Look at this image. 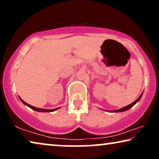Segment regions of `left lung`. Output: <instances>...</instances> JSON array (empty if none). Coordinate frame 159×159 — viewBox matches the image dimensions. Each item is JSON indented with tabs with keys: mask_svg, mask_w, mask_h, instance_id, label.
Here are the masks:
<instances>
[{
	"mask_svg": "<svg viewBox=\"0 0 159 159\" xmlns=\"http://www.w3.org/2000/svg\"><path fill=\"white\" fill-rule=\"evenodd\" d=\"M143 92L141 93V95H140V96H139V98L137 100H135V101H134L133 103H132L131 104H129V105H128V106H125V107H123V108H119V109H117V110H114V111H108V112H112V113H116V112H123V111H127V110H129V108H131L132 106H134V105H135V104L138 103V102L140 101V98H141V97H142V95H143Z\"/></svg>",
	"mask_w": 159,
	"mask_h": 159,
	"instance_id": "obj_1",
	"label": "left lung"
}]
</instances>
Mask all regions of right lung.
<instances>
[{
  "label": "right lung",
  "mask_w": 159,
  "mask_h": 159,
  "mask_svg": "<svg viewBox=\"0 0 159 159\" xmlns=\"http://www.w3.org/2000/svg\"><path fill=\"white\" fill-rule=\"evenodd\" d=\"M19 99H20V101L22 102V103L25 104V105L27 106L28 107H30V108H32V109H33L34 111H38V112H53L54 111L57 110V109H59L60 107L58 108H53V109H44V108H36V107H34V106H32L31 105H30V104H28L27 103H26L25 101H24L20 97H19Z\"/></svg>",
  "instance_id": "1"
}]
</instances>
